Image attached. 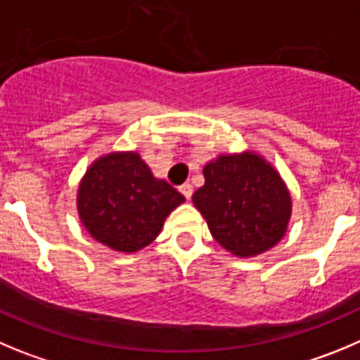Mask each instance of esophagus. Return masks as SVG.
Returning <instances> with one entry per match:
<instances>
[{"mask_svg":"<svg viewBox=\"0 0 360 360\" xmlns=\"http://www.w3.org/2000/svg\"><path fill=\"white\" fill-rule=\"evenodd\" d=\"M180 193L184 194L186 200H191V196H193V186L191 184H184V186H180Z\"/></svg>","mask_w":360,"mask_h":360,"instance_id":"34e87169","label":"esophagus"}]
</instances>
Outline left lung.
Instances as JSON below:
<instances>
[{
	"label": "left lung",
	"instance_id": "obj_1",
	"mask_svg": "<svg viewBox=\"0 0 360 360\" xmlns=\"http://www.w3.org/2000/svg\"><path fill=\"white\" fill-rule=\"evenodd\" d=\"M203 174L205 186L193 201L222 248L248 258L283 238L292 200L269 162L252 152L221 155L203 167Z\"/></svg>",
	"mask_w": 360,
	"mask_h": 360
}]
</instances>
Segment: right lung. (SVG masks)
Returning <instances> with one entry per match:
<instances>
[{"label":"right lung","instance_id":"add662e5","mask_svg":"<svg viewBox=\"0 0 360 360\" xmlns=\"http://www.w3.org/2000/svg\"><path fill=\"white\" fill-rule=\"evenodd\" d=\"M184 200L169 184L157 180L136 152L109 153L84 174L77 210L95 240L136 252L155 240L164 219Z\"/></svg>","mask_w":360,"mask_h":360}]
</instances>
